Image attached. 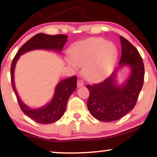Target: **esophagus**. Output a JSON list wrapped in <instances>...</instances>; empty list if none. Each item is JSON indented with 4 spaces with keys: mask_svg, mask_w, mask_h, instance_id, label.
<instances>
[{
    "mask_svg": "<svg viewBox=\"0 0 157 157\" xmlns=\"http://www.w3.org/2000/svg\"><path fill=\"white\" fill-rule=\"evenodd\" d=\"M83 85H84L83 81L81 80H77V87H81V86H82Z\"/></svg>",
    "mask_w": 157,
    "mask_h": 157,
    "instance_id": "1",
    "label": "esophagus"
}]
</instances>
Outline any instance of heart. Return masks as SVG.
<instances>
[{"mask_svg":"<svg viewBox=\"0 0 157 157\" xmlns=\"http://www.w3.org/2000/svg\"><path fill=\"white\" fill-rule=\"evenodd\" d=\"M117 48L103 38H92L75 44L70 50L69 63L82 66L86 79L95 80L107 74L116 62Z\"/></svg>","mask_w":157,"mask_h":157,"instance_id":"obj_1","label":"heart"}]
</instances>
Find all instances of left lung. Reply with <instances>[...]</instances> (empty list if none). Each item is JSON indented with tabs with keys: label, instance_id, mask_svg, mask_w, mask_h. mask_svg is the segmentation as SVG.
<instances>
[{
	"label": "left lung",
	"instance_id": "1",
	"mask_svg": "<svg viewBox=\"0 0 157 157\" xmlns=\"http://www.w3.org/2000/svg\"><path fill=\"white\" fill-rule=\"evenodd\" d=\"M122 54L120 66L105 80L87 85L89 97L87 107L94 117L102 122L121 119L134 108L143 86L145 67L140 53L132 44L120 36ZM123 65L129 66L130 76L122 86L116 85V73Z\"/></svg>",
	"mask_w": 157,
	"mask_h": 157
}]
</instances>
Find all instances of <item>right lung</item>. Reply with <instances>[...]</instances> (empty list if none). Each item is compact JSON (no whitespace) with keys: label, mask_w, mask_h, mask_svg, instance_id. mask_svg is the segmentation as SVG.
Returning <instances> with one entry per match:
<instances>
[{"label":"right lung","mask_w":157,"mask_h":157,"mask_svg":"<svg viewBox=\"0 0 157 157\" xmlns=\"http://www.w3.org/2000/svg\"><path fill=\"white\" fill-rule=\"evenodd\" d=\"M67 37L68 36L65 35H49L44 33L37 34L23 45L12 60L11 66V82L20 108L25 114L38 123H52L62 117L66 111L68 98L77 89V77L73 76L60 81L56 86L55 94L49 103L40 109H31L25 105L20 99L15 89L14 82V71L16 63L20 56L32 50H56L60 52L67 41Z\"/></svg>","instance_id":"obj_1"}]
</instances>
